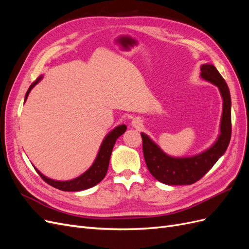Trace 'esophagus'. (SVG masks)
I'll return each instance as SVG.
<instances>
[{"label": "esophagus", "mask_w": 249, "mask_h": 249, "mask_svg": "<svg viewBox=\"0 0 249 249\" xmlns=\"http://www.w3.org/2000/svg\"><path fill=\"white\" fill-rule=\"evenodd\" d=\"M132 125H133L134 127H136V129H139V127L142 125L141 119H140V118H138V117L134 118V119L132 120Z\"/></svg>", "instance_id": "obj_1"}]
</instances>
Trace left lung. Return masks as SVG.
<instances>
[{
	"instance_id": "left-lung-1",
	"label": "left lung",
	"mask_w": 249,
	"mask_h": 249,
	"mask_svg": "<svg viewBox=\"0 0 249 249\" xmlns=\"http://www.w3.org/2000/svg\"><path fill=\"white\" fill-rule=\"evenodd\" d=\"M200 76L219 89L223 100L220 135L217 141L206 152L189 158H172L141 133L143 156L147 169L159 182L166 185H191L197 182L213 167L218 159L225 153L231 136V94L227 82L212 64L200 66Z\"/></svg>"
}]
</instances>
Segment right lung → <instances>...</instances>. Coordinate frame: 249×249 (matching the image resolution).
Here are the masks:
<instances>
[{
    "label": "right lung",
    "mask_w": 249,
    "mask_h": 249,
    "mask_svg": "<svg viewBox=\"0 0 249 249\" xmlns=\"http://www.w3.org/2000/svg\"><path fill=\"white\" fill-rule=\"evenodd\" d=\"M41 80V77L37 79L33 84L29 87L28 91L25 96V102L27 100V97L31 91V89ZM126 130V125L122 124L116 126L114 130L111 131L106 137H105L101 148L99 150V154H97L96 159L94 163L92 164V166L90 167L86 172L83 173L82 176L78 177L77 178H73L71 180H65V182H60V180H54L51 179L47 177H44L42 173H40L39 170L36 171L38 175L41 177V178L44 180V182L48 183L49 185L53 186L56 189L62 190V191H81V190H85L88 189V188H91L95 186L96 184H99L101 180L105 178L109 167V161H110V157L113 146H114L115 142L119 136L125 132Z\"/></svg>",
    "instance_id": "right-lung-1"
}]
</instances>
